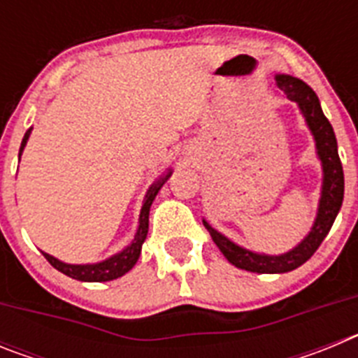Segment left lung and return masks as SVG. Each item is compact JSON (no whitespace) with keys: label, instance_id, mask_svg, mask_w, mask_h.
<instances>
[{"label":"left lung","instance_id":"obj_1","mask_svg":"<svg viewBox=\"0 0 358 358\" xmlns=\"http://www.w3.org/2000/svg\"><path fill=\"white\" fill-rule=\"evenodd\" d=\"M276 84L289 100L299 103L310 131L314 132L317 154L322 161L324 182H322V195L314 227L310 231V235L290 252H285L281 256H265L238 248L226 236L217 233L210 224L204 222L206 229L210 231L211 238L217 243V248L222 251V255L231 264L238 268H243V271L258 274L289 273V271H294V268L305 264L310 256L317 251L324 236L328 235V231L334 226V220L339 213L341 206H343L344 197V172L339 152H337V140H335L331 123L328 122L327 116L322 115L317 94L305 82L296 77H290V75H278Z\"/></svg>","mask_w":358,"mask_h":358}]
</instances>
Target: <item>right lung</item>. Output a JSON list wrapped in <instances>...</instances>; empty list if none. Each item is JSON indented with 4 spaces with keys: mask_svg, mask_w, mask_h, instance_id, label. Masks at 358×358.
I'll return each mask as SVG.
<instances>
[{
    "mask_svg": "<svg viewBox=\"0 0 358 358\" xmlns=\"http://www.w3.org/2000/svg\"><path fill=\"white\" fill-rule=\"evenodd\" d=\"M31 129H28L27 134H24L23 141H21V148H19V156H21V152H23L24 145H27L28 136H30ZM170 177V172L157 181L156 185L152 186L148 189L147 197H145L143 202V208H141V215H140V227H138V233L134 236V242L129 245L125 251H122L120 255L113 256L109 260L102 262V264H94V265H68V264H62L59 262L57 258L53 256L46 255L43 252L44 258L57 268V271H61L62 274L66 276L73 278V280H80V281H109V280H116V278L123 276L125 273H129L134 264L138 262L140 258V252H141V245H143L145 238H147V233H148V211H150V204L154 201V197L157 195V192L161 189V186L164 185V181Z\"/></svg>",
    "mask_w": 358,
    "mask_h": 358,
    "instance_id": "add662e5",
    "label": "right lung"
}]
</instances>
